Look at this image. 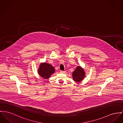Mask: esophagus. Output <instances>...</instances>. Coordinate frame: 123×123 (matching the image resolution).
Listing matches in <instances>:
<instances>
[{
	"instance_id": "1",
	"label": "esophagus",
	"mask_w": 123,
	"mask_h": 123,
	"mask_svg": "<svg viewBox=\"0 0 123 123\" xmlns=\"http://www.w3.org/2000/svg\"><path fill=\"white\" fill-rule=\"evenodd\" d=\"M60 72H61V73H65V71H62V70H61V71H60Z\"/></svg>"
}]
</instances>
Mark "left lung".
I'll list each match as a JSON object with an SVG mask.
<instances>
[{
    "mask_svg": "<svg viewBox=\"0 0 123 123\" xmlns=\"http://www.w3.org/2000/svg\"><path fill=\"white\" fill-rule=\"evenodd\" d=\"M73 79L75 82H80L85 76V72L81 67H77L73 73Z\"/></svg>",
    "mask_w": 123,
    "mask_h": 123,
    "instance_id": "8db88e82",
    "label": "left lung"
}]
</instances>
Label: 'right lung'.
I'll use <instances>...</instances> for the list:
<instances>
[{
  "label": "right lung",
  "instance_id": "add662e5",
  "mask_svg": "<svg viewBox=\"0 0 123 123\" xmlns=\"http://www.w3.org/2000/svg\"><path fill=\"white\" fill-rule=\"evenodd\" d=\"M55 71L54 68L49 64L41 63L38 70V73L44 79H48Z\"/></svg>",
  "mask_w": 123,
  "mask_h": 123
}]
</instances>
